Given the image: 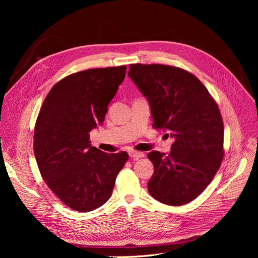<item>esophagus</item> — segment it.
I'll return each instance as SVG.
<instances>
[{"mask_svg": "<svg viewBox=\"0 0 258 258\" xmlns=\"http://www.w3.org/2000/svg\"><path fill=\"white\" fill-rule=\"evenodd\" d=\"M130 156L134 159H140L144 157V154L142 152H136V151H132L130 152Z\"/></svg>", "mask_w": 258, "mask_h": 258, "instance_id": "34e87169", "label": "esophagus"}]
</instances>
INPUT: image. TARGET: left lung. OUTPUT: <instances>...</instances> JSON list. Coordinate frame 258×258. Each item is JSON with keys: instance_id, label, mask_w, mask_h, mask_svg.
Returning <instances> with one entry per match:
<instances>
[{"instance_id": "8db88e82", "label": "left lung", "mask_w": 258, "mask_h": 258, "mask_svg": "<svg viewBox=\"0 0 258 258\" xmlns=\"http://www.w3.org/2000/svg\"><path fill=\"white\" fill-rule=\"evenodd\" d=\"M128 76L150 102L153 126L174 138L168 156L147 155L155 168L148 192L166 205L187 204L207 188L224 158L218 103L198 77L178 67L132 63Z\"/></svg>"}]
</instances>
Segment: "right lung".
Returning a JSON list of instances; mask_svg holds the SVG:
<instances>
[{
	"instance_id": "right-lung-1",
	"label": "right lung",
	"mask_w": 258,
	"mask_h": 258,
	"mask_svg": "<svg viewBox=\"0 0 258 258\" xmlns=\"http://www.w3.org/2000/svg\"><path fill=\"white\" fill-rule=\"evenodd\" d=\"M126 66L68 75L52 87L34 127L33 150L42 178L64 205L79 212L111 198L125 152L106 154L91 146L90 132L101 124Z\"/></svg>"
}]
</instances>
